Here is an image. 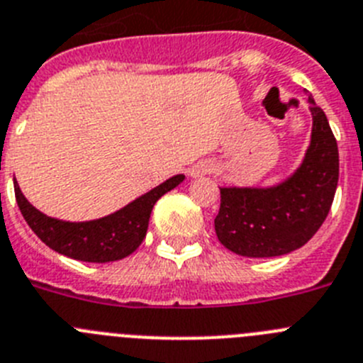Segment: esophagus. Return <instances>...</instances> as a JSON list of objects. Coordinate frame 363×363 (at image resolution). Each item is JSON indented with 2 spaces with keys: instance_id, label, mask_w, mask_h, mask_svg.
Listing matches in <instances>:
<instances>
[{
  "instance_id": "esophagus-1",
  "label": "esophagus",
  "mask_w": 363,
  "mask_h": 363,
  "mask_svg": "<svg viewBox=\"0 0 363 363\" xmlns=\"http://www.w3.org/2000/svg\"><path fill=\"white\" fill-rule=\"evenodd\" d=\"M210 172H213V164H211L210 161H201L191 168L189 174L194 175V177H199V175H206V174H210Z\"/></svg>"
}]
</instances>
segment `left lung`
<instances>
[{"label": "left lung", "instance_id": "left-lung-1", "mask_svg": "<svg viewBox=\"0 0 363 363\" xmlns=\"http://www.w3.org/2000/svg\"><path fill=\"white\" fill-rule=\"evenodd\" d=\"M313 133L291 179L269 189L220 188L215 233L242 257H279L302 247L331 210L338 184V146L324 110L309 97Z\"/></svg>", "mask_w": 363, "mask_h": 363}]
</instances>
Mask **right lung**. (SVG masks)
Returning <instances> with one entry per match:
<instances>
[{
  "instance_id": "1",
  "label": "right lung",
  "mask_w": 363,
  "mask_h": 363,
  "mask_svg": "<svg viewBox=\"0 0 363 363\" xmlns=\"http://www.w3.org/2000/svg\"><path fill=\"white\" fill-rule=\"evenodd\" d=\"M182 181L184 175H175L123 210L90 222H65L47 217L25 199L18 182L14 194L27 224L50 250L83 262H113L139 247L146 237L153 204Z\"/></svg>"
}]
</instances>
